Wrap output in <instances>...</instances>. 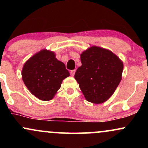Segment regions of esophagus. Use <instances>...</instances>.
Masks as SVG:
<instances>
[{"label": "esophagus", "mask_w": 148, "mask_h": 148, "mask_svg": "<svg viewBox=\"0 0 148 148\" xmlns=\"http://www.w3.org/2000/svg\"><path fill=\"white\" fill-rule=\"evenodd\" d=\"M75 72H76V69H73V70L71 71V72H70V74H71V76H74V74H75Z\"/></svg>", "instance_id": "1"}]
</instances>
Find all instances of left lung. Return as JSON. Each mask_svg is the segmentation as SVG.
<instances>
[{"instance_id":"1","label":"left lung","mask_w":148,"mask_h":148,"mask_svg":"<svg viewBox=\"0 0 148 148\" xmlns=\"http://www.w3.org/2000/svg\"><path fill=\"white\" fill-rule=\"evenodd\" d=\"M74 78L86 100L101 103L111 97L122 79L123 63L108 49L93 47L81 54Z\"/></svg>"}]
</instances>
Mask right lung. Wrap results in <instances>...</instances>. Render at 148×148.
Segmentation results:
<instances>
[{
	"mask_svg": "<svg viewBox=\"0 0 148 148\" xmlns=\"http://www.w3.org/2000/svg\"><path fill=\"white\" fill-rule=\"evenodd\" d=\"M22 79L29 91L39 99H52L61 84L69 76L63 62L58 60L53 51L43 49L25 62Z\"/></svg>",
	"mask_w": 148,
	"mask_h": 148,
	"instance_id": "obj_1",
	"label": "right lung"
}]
</instances>
